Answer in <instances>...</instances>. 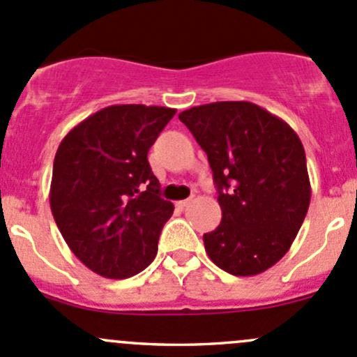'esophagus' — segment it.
Instances as JSON below:
<instances>
[{
    "label": "esophagus",
    "mask_w": 357,
    "mask_h": 357,
    "mask_svg": "<svg viewBox=\"0 0 357 357\" xmlns=\"http://www.w3.org/2000/svg\"><path fill=\"white\" fill-rule=\"evenodd\" d=\"M190 202H192V199H186V200H179V202H176V205H178L179 208H185L186 205L190 204Z\"/></svg>",
    "instance_id": "34e87169"
}]
</instances>
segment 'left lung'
I'll list each match as a JSON object with an SVG mask.
<instances>
[{"label": "left lung", "instance_id": "8db88e82", "mask_svg": "<svg viewBox=\"0 0 357 357\" xmlns=\"http://www.w3.org/2000/svg\"><path fill=\"white\" fill-rule=\"evenodd\" d=\"M207 153L222 219L204 235L211 261L254 276L289 252L311 202L297 132L250 102H215L179 114Z\"/></svg>", "mask_w": 357, "mask_h": 357}]
</instances>
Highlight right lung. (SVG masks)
I'll use <instances>...</instances> for the list:
<instances>
[{"instance_id": "add662e5", "label": "right lung", "mask_w": 357, "mask_h": 357, "mask_svg": "<svg viewBox=\"0 0 357 357\" xmlns=\"http://www.w3.org/2000/svg\"><path fill=\"white\" fill-rule=\"evenodd\" d=\"M167 107L112 105L79 122L53 162L50 205L68 248L96 275H138L157 255L174 205L160 197L149 150Z\"/></svg>"}]
</instances>
